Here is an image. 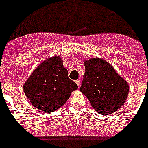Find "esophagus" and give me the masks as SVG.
Returning a JSON list of instances; mask_svg holds the SVG:
<instances>
[{"instance_id":"esophagus-1","label":"esophagus","mask_w":148,"mask_h":148,"mask_svg":"<svg viewBox=\"0 0 148 148\" xmlns=\"http://www.w3.org/2000/svg\"><path fill=\"white\" fill-rule=\"evenodd\" d=\"M75 82H76V84H77L78 87H80V86H81V81H80V80H77Z\"/></svg>"}]
</instances>
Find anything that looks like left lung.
Masks as SVG:
<instances>
[{
	"label": "left lung",
	"instance_id": "obj_1",
	"mask_svg": "<svg viewBox=\"0 0 148 148\" xmlns=\"http://www.w3.org/2000/svg\"><path fill=\"white\" fill-rule=\"evenodd\" d=\"M85 73L80 91L101 114H110L121 108L129 94V85L112 66L100 58L85 62Z\"/></svg>",
	"mask_w": 148,
	"mask_h": 148
}]
</instances>
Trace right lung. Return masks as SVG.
<instances>
[{
	"label": "right lung",
	"instance_id": "1",
	"mask_svg": "<svg viewBox=\"0 0 148 148\" xmlns=\"http://www.w3.org/2000/svg\"><path fill=\"white\" fill-rule=\"evenodd\" d=\"M78 88L68 77L60 56H53L38 66L23 85L25 95L39 110L52 112L67 101Z\"/></svg>",
	"mask_w": 148,
	"mask_h": 148
}]
</instances>
